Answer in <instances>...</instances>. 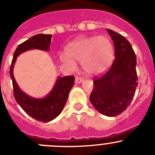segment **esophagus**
<instances>
[{
    "label": "esophagus",
    "instance_id": "esophagus-1",
    "mask_svg": "<svg viewBox=\"0 0 155 155\" xmlns=\"http://www.w3.org/2000/svg\"><path fill=\"white\" fill-rule=\"evenodd\" d=\"M84 79L82 77H79V76H77V77H76V79H75V82H76V83H81V82H83Z\"/></svg>",
    "mask_w": 155,
    "mask_h": 155
}]
</instances>
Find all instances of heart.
<instances>
[{"label": "heart", "mask_w": 155, "mask_h": 155, "mask_svg": "<svg viewBox=\"0 0 155 155\" xmlns=\"http://www.w3.org/2000/svg\"><path fill=\"white\" fill-rule=\"evenodd\" d=\"M60 59L69 68H76V62H81L83 70L89 74L102 73L113 60V48L110 41L104 37H79L70 43L67 54Z\"/></svg>", "instance_id": "heart-1"}]
</instances>
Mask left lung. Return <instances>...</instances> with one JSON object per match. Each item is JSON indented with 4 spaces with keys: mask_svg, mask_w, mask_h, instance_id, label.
<instances>
[{
    "mask_svg": "<svg viewBox=\"0 0 155 155\" xmlns=\"http://www.w3.org/2000/svg\"><path fill=\"white\" fill-rule=\"evenodd\" d=\"M107 31L113 40L115 59L104 74L94 79L90 101L103 115L114 117L126 110L135 94L138 85L137 57L122 35L110 29Z\"/></svg>",
    "mask_w": 155,
    "mask_h": 155,
    "instance_id": "8db88e82",
    "label": "left lung"
}]
</instances>
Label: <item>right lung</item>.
Segmentation results:
<instances>
[{
  "instance_id": "1",
  "label": "right lung",
  "mask_w": 155,
  "mask_h": 155,
  "mask_svg": "<svg viewBox=\"0 0 155 155\" xmlns=\"http://www.w3.org/2000/svg\"><path fill=\"white\" fill-rule=\"evenodd\" d=\"M51 34H37L18 45L13 54L10 70L13 94L16 102L28 115L43 122H48L60 115L68 101L69 92L73 86L75 77L73 76H58L52 90L47 96L44 98L37 99L21 91L14 78L13 66L16 58L24 51L31 49L48 51L51 43Z\"/></svg>"
}]
</instances>
